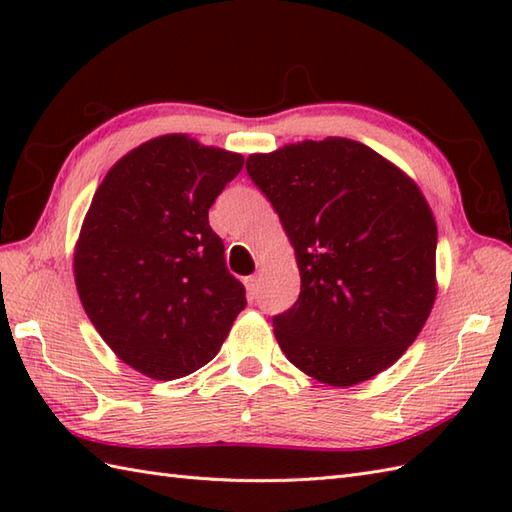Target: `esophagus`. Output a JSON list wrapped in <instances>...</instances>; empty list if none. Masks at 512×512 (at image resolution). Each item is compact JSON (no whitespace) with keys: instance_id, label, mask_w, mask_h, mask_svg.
<instances>
[{"instance_id":"esophagus-1","label":"esophagus","mask_w":512,"mask_h":512,"mask_svg":"<svg viewBox=\"0 0 512 512\" xmlns=\"http://www.w3.org/2000/svg\"><path fill=\"white\" fill-rule=\"evenodd\" d=\"M246 290H248V297H250V299L257 297V292H259V277H257V275L246 279Z\"/></svg>"}]
</instances>
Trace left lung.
Segmentation results:
<instances>
[{"mask_svg": "<svg viewBox=\"0 0 512 512\" xmlns=\"http://www.w3.org/2000/svg\"><path fill=\"white\" fill-rule=\"evenodd\" d=\"M246 171L295 248L301 292L273 319L303 374L352 387L394 365L436 301L438 226L418 184L350 138L250 154Z\"/></svg>", "mask_w": 512, "mask_h": 512, "instance_id": "obj_1", "label": "left lung"}]
</instances>
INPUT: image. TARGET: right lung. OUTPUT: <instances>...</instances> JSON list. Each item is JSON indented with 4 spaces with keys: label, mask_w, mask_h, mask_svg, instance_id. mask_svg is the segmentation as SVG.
<instances>
[{
    "label": "right lung",
    "mask_w": 512,
    "mask_h": 512,
    "mask_svg": "<svg viewBox=\"0 0 512 512\" xmlns=\"http://www.w3.org/2000/svg\"><path fill=\"white\" fill-rule=\"evenodd\" d=\"M244 156L187 134L129 151L96 189L74 246L83 310L112 352L156 380L193 374L246 308L209 226Z\"/></svg>",
    "instance_id": "add662e5"
}]
</instances>
